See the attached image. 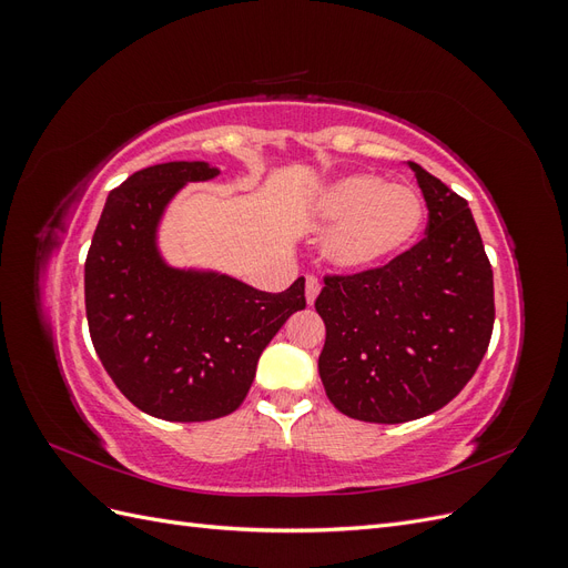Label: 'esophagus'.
Wrapping results in <instances>:
<instances>
[{
  "instance_id": "esophagus-1",
  "label": "esophagus",
  "mask_w": 568,
  "mask_h": 568,
  "mask_svg": "<svg viewBox=\"0 0 568 568\" xmlns=\"http://www.w3.org/2000/svg\"><path fill=\"white\" fill-rule=\"evenodd\" d=\"M317 296H320V280L313 277V274H307V277H305V301H307V305H313Z\"/></svg>"
}]
</instances>
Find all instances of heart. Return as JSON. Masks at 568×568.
Returning <instances> with one entry per match:
<instances>
[{
    "label": "heart",
    "mask_w": 568,
    "mask_h": 568,
    "mask_svg": "<svg viewBox=\"0 0 568 568\" xmlns=\"http://www.w3.org/2000/svg\"><path fill=\"white\" fill-rule=\"evenodd\" d=\"M426 203L415 186L355 173L326 184L313 203V222L326 230L324 261L363 274L398 261L424 230Z\"/></svg>",
    "instance_id": "obj_1"
}]
</instances>
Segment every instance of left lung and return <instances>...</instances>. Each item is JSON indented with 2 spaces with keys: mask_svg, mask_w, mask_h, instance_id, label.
Segmentation results:
<instances>
[{
  "mask_svg": "<svg viewBox=\"0 0 568 568\" xmlns=\"http://www.w3.org/2000/svg\"><path fill=\"white\" fill-rule=\"evenodd\" d=\"M407 165L428 209L426 236L382 270L324 277L315 301L326 398L359 422L403 424L448 405L493 334V270L469 203Z\"/></svg>",
  "mask_w": 568,
  "mask_h": 568,
  "instance_id": "8db88e82",
  "label": "left lung"
}]
</instances>
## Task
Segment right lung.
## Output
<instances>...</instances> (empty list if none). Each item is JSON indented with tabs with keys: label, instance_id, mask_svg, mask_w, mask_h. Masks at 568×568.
Here are the masks:
<instances>
[{
	"label": "right lung",
	"instance_id": "obj_1",
	"mask_svg": "<svg viewBox=\"0 0 568 568\" xmlns=\"http://www.w3.org/2000/svg\"><path fill=\"white\" fill-rule=\"evenodd\" d=\"M220 170L173 161L140 170L109 194L84 263L94 351L125 398L165 422H209L244 403L257 357L305 307V280L282 294L230 274L173 267L159 248L168 203Z\"/></svg>",
	"mask_w": 568,
	"mask_h": 568
}]
</instances>
